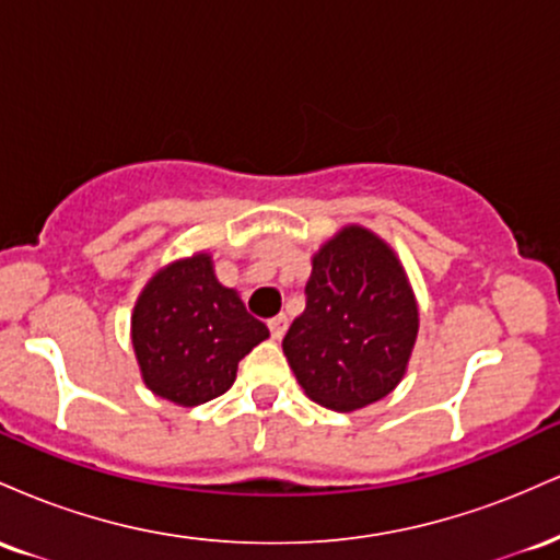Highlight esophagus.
Instances as JSON below:
<instances>
[{"label": "esophagus", "instance_id": "esophagus-1", "mask_svg": "<svg viewBox=\"0 0 560 560\" xmlns=\"http://www.w3.org/2000/svg\"><path fill=\"white\" fill-rule=\"evenodd\" d=\"M287 326H289V318L284 316V313H279V316H273L271 320H268V329H271V337H273V339L284 337Z\"/></svg>", "mask_w": 560, "mask_h": 560}]
</instances>
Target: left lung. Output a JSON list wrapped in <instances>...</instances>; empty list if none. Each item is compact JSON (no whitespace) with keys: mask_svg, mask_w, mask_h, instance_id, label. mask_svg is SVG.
Listing matches in <instances>:
<instances>
[{"mask_svg":"<svg viewBox=\"0 0 560 560\" xmlns=\"http://www.w3.org/2000/svg\"><path fill=\"white\" fill-rule=\"evenodd\" d=\"M305 294L281 342L305 395L339 413L387 397L419 337V302L395 249L347 223L313 255Z\"/></svg>","mask_w":560,"mask_h":560,"instance_id":"obj_1","label":"left lung"}]
</instances>
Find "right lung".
<instances>
[{
    "mask_svg": "<svg viewBox=\"0 0 560 560\" xmlns=\"http://www.w3.org/2000/svg\"><path fill=\"white\" fill-rule=\"evenodd\" d=\"M268 339L240 292L223 287L213 255L195 253L152 273L131 313V345L152 395L195 408L223 395L240 361Z\"/></svg>",
    "mask_w": 560,
    "mask_h": 560,
    "instance_id": "right-lung-1",
    "label": "right lung"
}]
</instances>
